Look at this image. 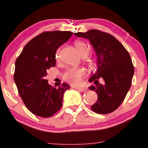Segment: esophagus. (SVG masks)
<instances>
[{"mask_svg":"<svg viewBox=\"0 0 148 148\" xmlns=\"http://www.w3.org/2000/svg\"><path fill=\"white\" fill-rule=\"evenodd\" d=\"M75 89L76 90H79L80 92H85L88 90V89L85 88H83V87H76V88H75Z\"/></svg>","mask_w":148,"mask_h":148,"instance_id":"1","label":"esophagus"}]
</instances>
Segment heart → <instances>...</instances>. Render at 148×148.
Returning a JSON list of instances; mask_svg holds the SVG:
<instances>
[{
	"label": "heart",
	"mask_w": 148,
	"mask_h": 148,
	"mask_svg": "<svg viewBox=\"0 0 148 148\" xmlns=\"http://www.w3.org/2000/svg\"><path fill=\"white\" fill-rule=\"evenodd\" d=\"M75 47L80 55L82 57H85L90 54V47L88 44L83 41L75 42ZM59 57V50L56 51V58L58 59ZM89 64L90 66L94 67L95 65V62L94 60H89ZM85 72L83 69L81 68H71L68 69L63 74V79L65 81L70 83L72 85H78L81 83L82 77L84 75Z\"/></svg>",
	"instance_id": "heart-1"
}]
</instances>
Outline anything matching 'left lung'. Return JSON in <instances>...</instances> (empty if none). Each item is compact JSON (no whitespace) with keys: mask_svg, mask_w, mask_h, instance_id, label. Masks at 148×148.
Masks as SVG:
<instances>
[{"mask_svg":"<svg viewBox=\"0 0 148 148\" xmlns=\"http://www.w3.org/2000/svg\"><path fill=\"white\" fill-rule=\"evenodd\" d=\"M76 36L88 39L97 57V69L89 79L95 85L89 87L97 92L98 100L91 109L97 114H106L116 110L129 91L134 68L128 51L110 34L97 29L74 33ZM102 77L105 83H98Z\"/></svg>","mask_w":148,"mask_h":148,"instance_id":"obj_1","label":"left lung"}]
</instances>
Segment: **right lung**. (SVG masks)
<instances>
[{"mask_svg":"<svg viewBox=\"0 0 148 148\" xmlns=\"http://www.w3.org/2000/svg\"><path fill=\"white\" fill-rule=\"evenodd\" d=\"M69 31L45 32L32 39L23 48L15 63L14 81L19 95L28 110L40 117H50L60 109L65 92L63 83L56 88L48 84L47 70L56 65L58 48L68 40Z\"/></svg>","mask_w":148,"mask_h":148,"instance_id":"right-lung-1","label":"right lung"}]
</instances>
